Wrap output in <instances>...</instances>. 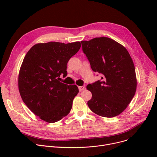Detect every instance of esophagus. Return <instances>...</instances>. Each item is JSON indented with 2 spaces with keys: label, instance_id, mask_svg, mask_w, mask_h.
<instances>
[{
  "label": "esophagus",
  "instance_id": "34e87169",
  "mask_svg": "<svg viewBox=\"0 0 157 157\" xmlns=\"http://www.w3.org/2000/svg\"><path fill=\"white\" fill-rule=\"evenodd\" d=\"M78 88H79V91H83V90H84L85 89V86H78Z\"/></svg>",
  "mask_w": 157,
  "mask_h": 157
}]
</instances>
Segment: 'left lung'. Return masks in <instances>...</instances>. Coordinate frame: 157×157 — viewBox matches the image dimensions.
<instances>
[{
	"label": "left lung",
	"instance_id": "obj_1",
	"mask_svg": "<svg viewBox=\"0 0 157 157\" xmlns=\"http://www.w3.org/2000/svg\"><path fill=\"white\" fill-rule=\"evenodd\" d=\"M82 50L101 79L87 86L92 94L88 105L99 116L112 118L124 111L136 90L135 67L125 47L105 37L82 40Z\"/></svg>",
	"mask_w": 157,
	"mask_h": 157
}]
</instances>
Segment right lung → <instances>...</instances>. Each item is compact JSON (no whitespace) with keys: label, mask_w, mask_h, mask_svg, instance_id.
<instances>
[{"label":"right lung","mask_w":157,"mask_h":157,"mask_svg":"<svg viewBox=\"0 0 157 157\" xmlns=\"http://www.w3.org/2000/svg\"><path fill=\"white\" fill-rule=\"evenodd\" d=\"M80 48L79 42L39 43L25 56L19 91L24 103L41 120L55 123L69 113L79 90L75 85L62 83L59 77L67 76V62Z\"/></svg>","instance_id":"1"}]
</instances>
